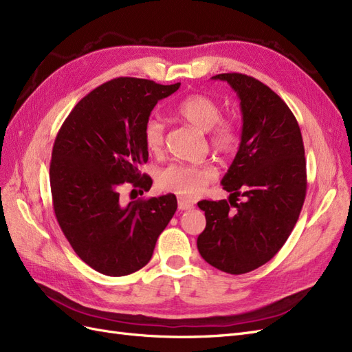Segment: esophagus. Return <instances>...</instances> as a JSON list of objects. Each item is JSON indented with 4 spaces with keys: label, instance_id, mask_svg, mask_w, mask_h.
<instances>
[{
    "label": "esophagus",
    "instance_id": "1",
    "mask_svg": "<svg viewBox=\"0 0 352 352\" xmlns=\"http://www.w3.org/2000/svg\"><path fill=\"white\" fill-rule=\"evenodd\" d=\"M177 207H179V210H182V211H184V210H190V208H194V202L180 198V199L177 201Z\"/></svg>",
    "mask_w": 352,
    "mask_h": 352
}]
</instances>
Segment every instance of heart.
<instances>
[{
	"mask_svg": "<svg viewBox=\"0 0 352 352\" xmlns=\"http://www.w3.org/2000/svg\"><path fill=\"white\" fill-rule=\"evenodd\" d=\"M175 114L179 119L210 133L211 146L217 153L232 154L239 145V131L236 124L228 119H220V105L207 95L192 94L180 100ZM144 142L146 150L160 154L164 146V126L155 119L148 120L144 127ZM217 176V170L211 164H172L158 176V185L167 192L184 198H195L211 180Z\"/></svg>",
	"mask_w": 352,
	"mask_h": 352,
	"instance_id": "heart-1",
	"label": "heart"
}]
</instances>
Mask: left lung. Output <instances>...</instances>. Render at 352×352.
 Returning a JSON list of instances; mask_svg holds the SVG:
<instances>
[{"label":"left lung","mask_w":352,"mask_h":352,"mask_svg":"<svg viewBox=\"0 0 352 352\" xmlns=\"http://www.w3.org/2000/svg\"><path fill=\"white\" fill-rule=\"evenodd\" d=\"M212 79L228 82L241 100L242 133L221 179L229 201L198 202L207 225L197 247L212 267L242 274L272 260L300 217L307 192L304 144L295 116L267 85L242 73Z\"/></svg>","instance_id":"obj_1"}]
</instances>
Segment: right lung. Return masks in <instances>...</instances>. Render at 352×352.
<instances>
[{
	"label": "right lung",
	"instance_id": "right-lung-1",
	"mask_svg": "<svg viewBox=\"0 0 352 352\" xmlns=\"http://www.w3.org/2000/svg\"><path fill=\"white\" fill-rule=\"evenodd\" d=\"M179 87L109 80L74 105L57 133L50 164L56 217L79 258L102 274L142 269L177 208L173 194L123 204L120 189L150 190L151 177L140 172L148 162L144 127L155 104Z\"/></svg>",
	"mask_w": 352,
	"mask_h": 352
}]
</instances>
